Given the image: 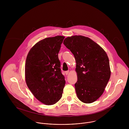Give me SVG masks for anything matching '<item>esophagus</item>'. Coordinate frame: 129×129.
Masks as SVG:
<instances>
[{
	"label": "esophagus",
	"instance_id": "1",
	"mask_svg": "<svg viewBox=\"0 0 129 129\" xmlns=\"http://www.w3.org/2000/svg\"><path fill=\"white\" fill-rule=\"evenodd\" d=\"M69 71H65V74H66V75H68V73H69Z\"/></svg>",
	"mask_w": 129,
	"mask_h": 129
}]
</instances>
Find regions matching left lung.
<instances>
[{
  "mask_svg": "<svg viewBox=\"0 0 129 129\" xmlns=\"http://www.w3.org/2000/svg\"><path fill=\"white\" fill-rule=\"evenodd\" d=\"M63 44L75 58L78 99L86 104L95 102L103 94L111 76L106 52L92 40L81 35L68 37Z\"/></svg>",
  "mask_w": 129,
  "mask_h": 129,
  "instance_id": "obj_1",
  "label": "left lung"
}]
</instances>
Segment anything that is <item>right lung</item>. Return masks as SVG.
<instances>
[{
	"instance_id": "obj_1",
	"label": "right lung",
	"mask_w": 129,
	"mask_h": 129,
	"mask_svg": "<svg viewBox=\"0 0 129 129\" xmlns=\"http://www.w3.org/2000/svg\"><path fill=\"white\" fill-rule=\"evenodd\" d=\"M64 36L45 38L29 51L25 65L26 85L34 96L42 103L52 105L62 98L65 84L58 53Z\"/></svg>"
}]
</instances>
